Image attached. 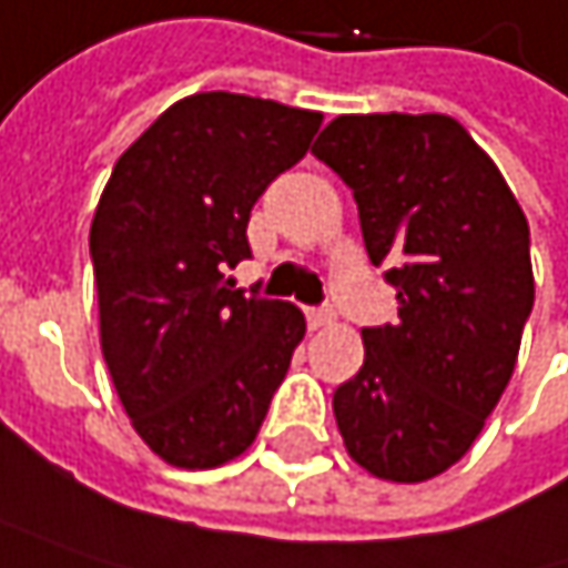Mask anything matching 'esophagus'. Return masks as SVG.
Here are the masks:
<instances>
[{
	"label": "esophagus",
	"mask_w": 568,
	"mask_h": 568,
	"mask_svg": "<svg viewBox=\"0 0 568 568\" xmlns=\"http://www.w3.org/2000/svg\"><path fill=\"white\" fill-rule=\"evenodd\" d=\"M336 320V313H333V306H310L306 310V326L310 329H320V326H329Z\"/></svg>",
	"instance_id": "34e87169"
}]
</instances>
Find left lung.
I'll return each instance as SVG.
<instances>
[{"label": "left lung", "mask_w": 568, "mask_h": 568, "mask_svg": "<svg viewBox=\"0 0 568 568\" xmlns=\"http://www.w3.org/2000/svg\"><path fill=\"white\" fill-rule=\"evenodd\" d=\"M313 154L352 190L397 323L365 326L336 387L348 456L387 481L456 466L501 400L534 310L530 229L495 161L449 115H339Z\"/></svg>", "instance_id": "obj_1"}]
</instances>
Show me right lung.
Masks as SVG:
<instances>
[{
  "label": "right lung",
  "instance_id": "obj_1",
  "mask_svg": "<svg viewBox=\"0 0 568 568\" xmlns=\"http://www.w3.org/2000/svg\"><path fill=\"white\" fill-rule=\"evenodd\" d=\"M320 122L284 102L196 93L115 161L102 190L90 229L102 358L132 426L171 466L242 456L304 339L297 306L245 297L225 271L252 258V206Z\"/></svg>",
  "mask_w": 568,
  "mask_h": 568
}]
</instances>
